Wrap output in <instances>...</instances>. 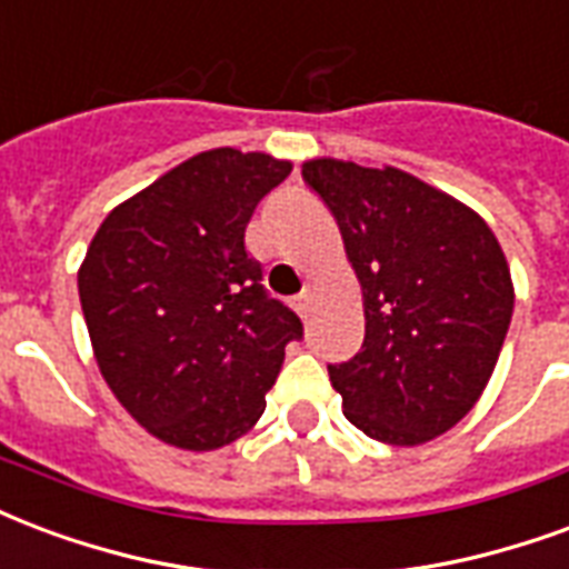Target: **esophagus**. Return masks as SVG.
Wrapping results in <instances>:
<instances>
[{
  "mask_svg": "<svg viewBox=\"0 0 569 569\" xmlns=\"http://www.w3.org/2000/svg\"><path fill=\"white\" fill-rule=\"evenodd\" d=\"M310 305H313V296H310V289H305V292L296 298V313H298V317L307 319V313H310Z\"/></svg>",
  "mask_w": 569,
  "mask_h": 569,
  "instance_id": "1",
  "label": "esophagus"
}]
</instances>
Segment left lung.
Instances as JSON below:
<instances>
[{
    "label": "left lung",
    "mask_w": 569,
    "mask_h": 569,
    "mask_svg": "<svg viewBox=\"0 0 569 569\" xmlns=\"http://www.w3.org/2000/svg\"><path fill=\"white\" fill-rule=\"evenodd\" d=\"M301 178L338 220L361 286V352L328 368L343 416L391 446L446 435L486 391L512 319L516 289L495 231L401 168L319 156Z\"/></svg>",
    "instance_id": "obj_1"
}]
</instances>
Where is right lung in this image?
<instances>
[{"mask_svg": "<svg viewBox=\"0 0 569 569\" xmlns=\"http://www.w3.org/2000/svg\"><path fill=\"white\" fill-rule=\"evenodd\" d=\"M289 159L217 147L104 217L78 268L92 356L147 435L189 452L234 443L264 413L301 319L264 296L243 247Z\"/></svg>", "mask_w": 569, "mask_h": 569, "instance_id": "obj_1", "label": "right lung"}]
</instances>
